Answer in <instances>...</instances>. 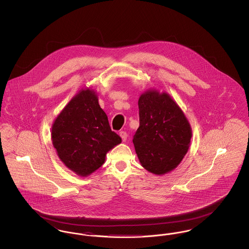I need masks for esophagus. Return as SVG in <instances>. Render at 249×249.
Wrapping results in <instances>:
<instances>
[{"label": "esophagus", "mask_w": 249, "mask_h": 249, "mask_svg": "<svg viewBox=\"0 0 249 249\" xmlns=\"http://www.w3.org/2000/svg\"><path fill=\"white\" fill-rule=\"evenodd\" d=\"M119 135H120V137L122 138V141H123V142H125V141L127 140V138H128V134H127V132L124 131V130H121V131L119 132Z\"/></svg>", "instance_id": "obj_1"}]
</instances>
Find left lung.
<instances>
[{
	"instance_id": "obj_1",
	"label": "left lung",
	"mask_w": 249,
	"mask_h": 249,
	"mask_svg": "<svg viewBox=\"0 0 249 249\" xmlns=\"http://www.w3.org/2000/svg\"><path fill=\"white\" fill-rule=\"evenodd\" d=\"M139 128L133 144L142 167L155 175L174 170L188 152L191 128L183 111L167 94L149 90L140 96Z\"/></svg>"
}]
</instances>
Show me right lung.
I'll return each instance as SVG.
<instances>
[{
    "label": "right lung",
    "mask_w": 249,
    "mask_h": 249,
    "mask_svg": "<svg viewBox=\"0 0 249 249\" xmlns=\"http://www.w3.org/2000/svg\"><path fill=\"white\" fill-rule=\"evenodd\" d=\"M51 137L60 160L78 176L87 177L105 163L106 155L121 138L111 130L97 95L81 90L60 112Z\"/></svg>",
    "instance_id": "1"
}]
</instances>
